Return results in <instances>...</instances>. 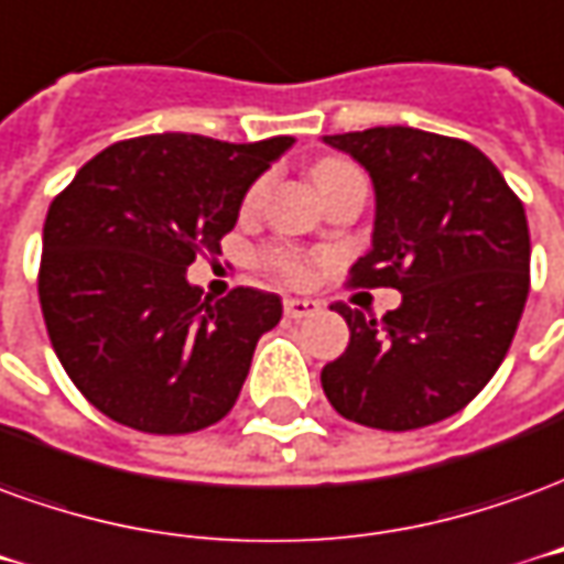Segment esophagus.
Segmentation results:
<instances>
[{
	"mask_svg": "<svg viewBox=\"0 0 564 564\" xmlns=\"http://www.w3.org/2000/svg\"><path fill=\"white\" fill-rule=\"evenodd\" d=\"M322 313V303L318 301H306V297H289L285 301V315L301 322V318H310V315Z\"/></svg>",
	"mask_w": 564,
	"mask_h": 564,
	"instance_id": "1",
	"label": "esophagus"
}]
</instances>
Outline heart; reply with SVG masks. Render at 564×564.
Wrapping results in <instances>:
<instances>
[{
  "label": "heart",
  "mask_w": 564,
  "mask_h": 564,
  "mask_svg": "<svg viewBox=\"0 0 564 564\" xmlns=\"http://www.w3.org/2000/svg\"><path fill=\"white\" fill-rule=\"evenodd\" d=\"M346 170H355L352 163L346 161H337V158H325V161H318L313 166V178L315 185L325 187L330 178H337L339 173H346ZM263 191H267V182H254V185L246 191V197H242V209L251 212L261 206L263 199ZM263 267L275 273L279 279H285V282H294V285H301L310 279L313 273V258L310 254H303V251H294V249H285V246H270V249L261 254Z\"/></svg>",
  "instance_id": "1"
}]
</instances>
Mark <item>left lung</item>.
I'll use <instances>...</instances> for the list:
<instances>
[{
    "instance_id": "obj_1",
    "label": "left lung",
    "mask_w": 564,
    "mask_h": 564,
    "mask_svg": "<svg viewBox=\"0 0 564 564\" xmlns=\"http://www.w3.org/2000/svg\"><path fill=\"white\" fill-rule=\"evenodd\" d=\"M373 178V249L352 289H398L382 322L346 303L349 346L322 370L339 416L413 431L453 416L495 377L529 297V221L480 148L413 127L325 135Z\"/></svg>"
}]
</instances>
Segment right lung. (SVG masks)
I'll return each instance as SVG.
<instances>
[{
	"label": "right lung",
	"mask_w": 564,
	"mask_h": 564,
	"mask_svg": "<svg viewBox=\"0 0 564 564\" xmlns=\"http://www.w3.org/2000/svg\"><path fill=\"white\" fill-rule=\"evenodd\" d=\"M291 142L123 139L54 197L39 303L59 365L99 413L145 434H191L230 413L282 301L242 285L203 301L185 270L221 251L249 185Z\"/></svg>",
	"instance_id": "obj_1"
}]
</instances>
